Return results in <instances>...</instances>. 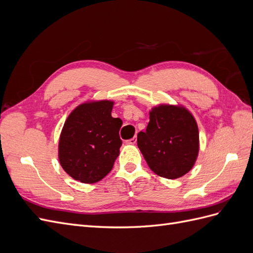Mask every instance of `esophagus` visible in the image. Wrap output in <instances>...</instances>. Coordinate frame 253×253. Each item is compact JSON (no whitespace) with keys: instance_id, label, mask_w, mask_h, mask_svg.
Returning <instances> with one entry per match:
<instances>
[{"instance_id":"1","label":"esophagus","mask_w":253,"mask_h":253,"mask_svg":"<svg viewBox=\"0 0 253 253\" xmlns=\"http://www.w3.org/2000/svg\"><path fill=\"white\" fill-rule=\"evenodd\" d=\"M126 142H127V143H129V144H136V142H137V138H136V137H133V138H131L129 140H127Z\"/></svg>"}]
</instances>
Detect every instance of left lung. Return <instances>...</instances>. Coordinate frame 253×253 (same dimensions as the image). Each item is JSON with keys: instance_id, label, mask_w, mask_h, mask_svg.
<instances>
[{"instance_id": "8db88e82", "label": "left lung", "mask_w": 253, "mask_h": 253, "mask_svg": "<svg viewBox=\"0 0 253 253\" xmlns=\"http://www.w3.org/2000/svg\"><path fill=\"white\" fill-rule=\"evenodd\" d=\"M149 114L147 129L137 135L138 148L155 174L179 178L191 171L200 152L196 120L182 104L160 103Z\"/></svg>"}]
</instances>
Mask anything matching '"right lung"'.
<instances>
[{"instance_id": "right-lung-1", "label": "right lung", "mask_w": 253, "mask_h": 253, "mask_svg": "<svg viewBox=\"0 0 253 253\" xmlns=\"http://www.w3.org/2000/svg\"><path fill=\"white\" fill-rule=\"evenodd\" d=\"M112 100H88L66 118L60 134L58 157L75 180L95 183L104 178L119 155L120 118L112 117Z\"/></svg>"}]
</instances>
